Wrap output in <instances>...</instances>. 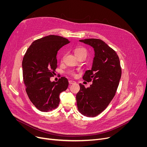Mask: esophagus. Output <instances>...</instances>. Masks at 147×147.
<instances>
[{
  "label": "esophagus",
  "instance_id": "obj_1",
  "mask_svg": "<svg viewBox=\"0 0 147 147\" xmlns=\"http://www.w3.org/2000/svg\"><path fill=\"white\" fill-rule=\"evenodd\" d=\"M68 82H69V84H75L76 82H75V81H74V80H69L68 81Z\"/></svg>",
  "mask_w": 147,
  "mask_h": 147
}]
</instances>
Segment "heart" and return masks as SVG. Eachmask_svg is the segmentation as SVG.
I'll return each instance as SVG.
<instances>
[{
  "label": "heart",
  "mask_w": 147,
  "mask_h": 147,
  "mask_svg": "<svg viewBox=\"0 0 147 147\" xmlns=\"http://www.w3.org/2000/svg\"><path fill=\"white\" fill-rule=\"evenodd\" d=\"M86 52H87V51H86V49H84L83 48H77L74 49V53L76 55V57L80 55V54H82V53L86 54ZM72 74H73V73H72Z\"/></svg>",
  "instance_id": "obj_1"
}]
</instances>
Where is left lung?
I'll return each mask as SVG.
<instances>
[{
	"label": "left lung",
	"instance_id": "left-lung-1",
	"mask_svg": "<svg viewBox=\"0 0 147 147\" xmlns=\"http://www.w3.org/2000/svg\"><path fill=\"white\" fill-rule=\"evenodd\" d=\"M94 48L95 57L91 69L86 70L83 79L92 81L86 88L80 84L76 95L79 111L89 117L101 113L114 98L119 84L121 69L117 54L104 41L98 38L80 40Z\"/></svg>",
	"mask_w": 147,
	"mask_h": 147
}]
</instances>
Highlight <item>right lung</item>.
Returning a JSON list of instances; mask_svg holds the SVG:
<instances>
[{
	"label": "right lung",
	"mask_w": 147,
	"mask_h": 147,
	"mask_svg": "<svg viewBox=\"0 0 147 147\" xmlns=\"http://www.w3.org/2000/svg\"><path fill=\"white\" fill-rule=\"evenodd\" d=\"M69 43L61 36H45L34 41L23 58L22 75L27 94L41 111L55 109L60 102L59 94L68 88V82L65 77L57 82H51L50 78L57 67L58 51Z\"/></svg>",
	"instance_id": "1"
}]
</instances>
